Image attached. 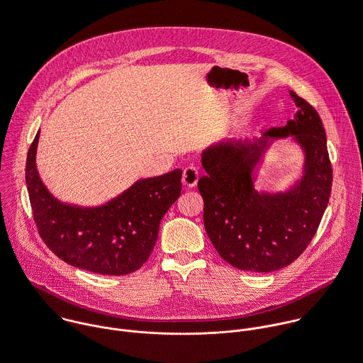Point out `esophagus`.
Segmentation results:
<instances>
[{"mask_svg": "<svg viewBox=\"0 0 363 363\" xmlns=\"http://www.w3.org/2000/svg\"><path fill=\"white\" fill-rule=\"evenodd\" d=\"M182 182L186 187L189 189H193L197 182H199V170L194 167V166H187L184 170H183V177H182Z\"/></svg>", "mask_w": 363, "mask_h": 363, "instance_id": "obj_1", "label": "esophagus"}]
</instances>
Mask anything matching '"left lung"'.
I'll use <instances>...</instances> for the list:
<instances>
[{
	"instance_id": "8db88e82",
	"label": "left lung",
	"mask_w": 363,
	"mask_h": 363,
	"mask_svg": "<svg viewBox=\"0 0 363 363\" xmlns=\"http://www.w3.org/2000/svg\"><path fill=\"white\" fill-rule=\"evenodd\" d=\"M296 113L262 138L223 140L201 155L199 180L204 227L220 257L250 272H269L295 261L315 235L329 201L332 167L318 112L295 92ZM293 136L304 152L303 176L284 192H258L253 180L277 138Z\"/></svg>"
}]
</instances>
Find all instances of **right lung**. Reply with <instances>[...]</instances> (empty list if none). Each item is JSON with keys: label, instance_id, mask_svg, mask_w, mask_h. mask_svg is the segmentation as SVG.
Segmentation results:
<instances>
[{"label": "right lung", "instance_id": "add662e5", "mask_svg": "<svg viewBox=\"0 0 363 363\" xmlns=\"http://www.w3.org/2000/svg\"><path fill=\"white\" fill-rule=\"evenodd\" d=\"M40 132L30 146L26 180L38 233L69 265L102 275H126L149 258L160 220L182 193V170L140 179L99 207L60 201L37 170Z\"/></svg>", "mask_w": 363, "mask_h": 363}]
</instances>
